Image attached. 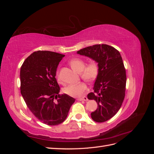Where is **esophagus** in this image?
Listing matches in <instances>:
<instances>
[{"mask_svg":"<svg viewBox=\"0 0 154 154\" xmlns=\"http://www.w3.org/2000/svg\"><path fill=\"white\" fill-rule=\"evenodd\" d=\"M77 100L78 101H87L88 98H87L86 96H84V97H80V98H78Z\"/></svg>","mask_w":154,"mask_h":154,"instance_id":"34e87169","label":"esophagus"}]
</instances>
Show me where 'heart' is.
Masks as SVG:
<instances>
[{
	"label": "heart",
	"mask_w": 154,
	"mask_h": 154,
	"mask_svg": "<svg viewBox=\"0 0 154 154\" xmlns=\"http://www.w3.org/2000/svg\"><path fill=\"white\" fill-rule=\"evenodd\" d=\"M71 67L78 72H80L81 78L87 82L95 81L100 73V65L96 60H92L85 65V62L82 58H74L69 62ZM59 79V74L57 73ZM87 88V85L84 82H81L76 84L69 85L64 88L65 94L69 96L79 97H82Z\"/></svg>",
	"instance_id": "1"
}]
</instances>
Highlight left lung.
<instances>
[{"mask_svg": "<svg viewBox=\"0 0 154 154\" xmlns=\"http://www.w3.org/2000/svg\"><path fill=\"white\" fill-rule=\"evenodd\" d=\"M77 53L96 60L100 65L94 92L87 97L97 104V109L91 114L92 119L97 123L106 122L118 112L125 98L127 75L122 56L117 49L106 44H96Z\"/></svg>", "mask_w": 154, "mask_h": 154, "instance_id": "8db88e82", "label": "left lung"}]
</instances>
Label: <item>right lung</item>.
<instances>
[{
	"label": "right lung",
	"instance_id": "1",
	"mask_svg": "<svg viewBox=\"0 0 154 154\" xmlns=\"http://www.w3.org/2000/svg\"><path fill=\"white\" fill-rule=\"evenodd\" d=\"M64 54L38 51L27 57L20 68V92L30 111L39 121L57 125L66 119L75 99L60 94L56 79L59 62Z\"/></svg>",
	"mask_w": 154,
	"mask_h": 154
}]
</instances>
